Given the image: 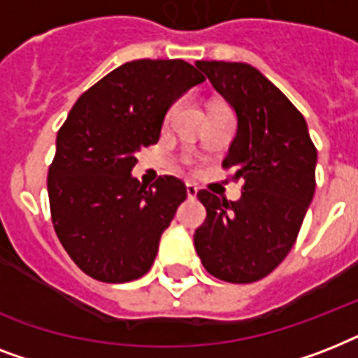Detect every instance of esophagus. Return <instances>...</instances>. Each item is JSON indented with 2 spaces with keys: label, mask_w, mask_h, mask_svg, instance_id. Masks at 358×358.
Instances as JSON below:
<instances>
[{
  "label": "esophagus",
  "mask_w": 358,
  "mask_h": 358,
  "mask_svg": "<svg viewBox=\"0 0 358 358\" xmlns=\"http://www.w3.org/2000/svg\"><path fill=\"white\" fill-rule=\"evenodd\" d=\"M185 191H187V199H195L199 187L195 184H185Z\"/></svg>",
  "instance_id": "esophagus-1"
}]
</instances>
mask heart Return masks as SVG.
<instances>
[{
  "instance_id": "1",
  "label": "heart",
  "mask_w": 358,
  "mask_h": 358,
  "mask_svg": "<svg viewBox=\"0 0 358 358\" xmlns=\"http://www.w3.org/2000/svg\"><path fill=\"white\" fill-rule=\"evenodd\" d=\"M176 109H178V102H174V103H171V106H169V109L165 111V117H163V124L171 122V119H173V115H174V111H176ZM184 163H185V165H191L193 162H191L189 156H185Z\"/></svg>"
}]
</instances>
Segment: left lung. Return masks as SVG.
I'll return each mask as SVG.
<instances>
[{"mask_svg": "<svg viewBox=\"0 0 358 358\" xmlns=\"http://www.w3.org/2000/svg\"><path fill=\"white\" fill-rule=\"evenodd\" d=\"M238 115L223 159L243 178L238 202L196 193L206 221L195 230L202 266L224 282L267 277L294 247L316 189V146L299 109L250 64L196 61Z\"/></svg>", "mask_w": 358, "mask_h": 358, "instance_id": "8db88e82", "label": "left lung"}]
</instances>
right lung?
Wrapping results in <instances>:
<instances>
[{
  "label": "right lung",
  "mask_w": 358,
  "mask_h": 358,
  "mask_svg": "<svg viewBox=\"0 0 358 358\" xmlns=\"http://www.w3.org/2000/svg\"><path fill=\"white\" fill-rule=\"evenodd\" d=\"M202 81L182 59H137L103 76L70 109L48 196L59 241L89 277L129 282L154 264L187 191L169 174L146 187L129 173L135 154L159 139L169 106Z\"/></svg>",
  "instance_id": "1"
}]
</instances>
